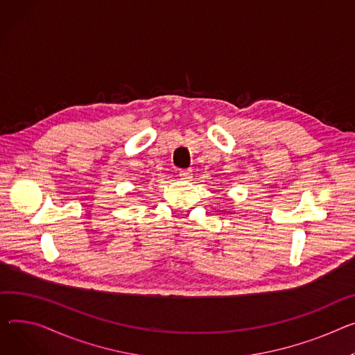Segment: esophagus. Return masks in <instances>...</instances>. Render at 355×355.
<instances>
[{
	"instance_id": "1",
	"label": "esophagus",
	"mask_w": 355,
	"mask_h": 355,
	"mask_svg": "<svg viewBox=\"0 0 355 355\" xmlns=\"http://www.w3.org/2000/svg\"><path fill=\"white\" fill-rule=\"evenodd\" d=\"M178 177H180V180H182V181H191V178H193V171H191V170H182V171L178 173Z\"/></svg>"
}]
</instances>
